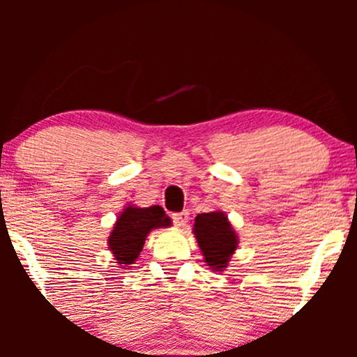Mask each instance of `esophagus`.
I'll return each instance as SVG.
<instances>
[{"label": "esophagus", "instance_id": "obj_1", "mask_svg": "<svg viewBox=\"0 0 357 357\" xmlns=\"http://www.w3.org/2000/svg\"><path fill=\"white\" fill-rule=\"evenodd\" d=\"M171 218H173V223L176 225V227H184V225L188 223V218H190V213L188 211L173 213V215H171Z\"/></svg>", "mask_w": 357, "mask_h": 357}]
</instances>
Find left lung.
<instances>
[{
	"instance_id": "left-lung-1",
	"label": "left lung",
	"mask_w": 357,
	"mask_h": 357,
	"mask_svg": "<svg viewBox=\"0 0 357 357\" xmlns=\"http://www.w3.org/2000/svg\"><path fill=\"white\" fill-rule=\"evenodd\" d=\"M192 233L208 267L216 272H223L238 247V236L228 221V216L223 211L202 213L195 218Z\"/></svg>"
}]
</instances>
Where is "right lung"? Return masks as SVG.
<instances>
[{
    "label": "right lung",
    "mask_w": 357,
    "mask_h": 357,
    "mask_svg": "<svg viewBox=\"0 0 357 357\" xmlns=\"http://www.w3.org/2000/svg\"><path fill=\"white\" fill-rule=\"evenodd\" d=\"M171 227V218L161 206L154 204L149 208H137L129 204L119 215L114 230L109 236V248L116 257V264H134L144 247L146 236L155 228Z\"/></svg>",
    "instance_id": "right-lung-1"
}]
</instances>
